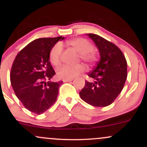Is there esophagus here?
<instances>
[{
	"label": "esophagus",
	"mask_w": 147,
	"mask_h": 147,
	"mask_svg": "<svg viewBox=\"0 0 147 147\" xmlns=\"http://www.w3.org/2000/svg\"><path fill=\"white\" fill-rule=\"evenodd\" d=\"M73 80V79L72 78H70V79H63V82H70V81H72Z\"/></svg>",
	"instance_id": "34e87169"
}]
</instances>
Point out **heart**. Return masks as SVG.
<instances>
[{
  "mask_svg": "<svg viewBox=\"0 0 147 147\" xmlns=\"http://www.w3.org/2000/svg\"><path fill=\"white\" fill-rule=\"evenodd\" d=\"M66 43L79 53V58L89 65H92L96 61L97 56L93 51V46L88 40L84 38H75L66 41ZM62 45L57 43L51 48L49 52V59L55 66H58L61 63ZM86 70L83 63H77L74 65H63L57 71V76L61 79L73 78L79 75Z\"/></svg>",
  "mask_w": 147,
  "mask_h": 147,
  "instance_id": "heart-1",
  "label": "heart"
}]
</instances>
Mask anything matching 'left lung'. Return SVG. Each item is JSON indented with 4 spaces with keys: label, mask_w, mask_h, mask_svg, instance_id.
Instances as JSON below:
<instances>
[{
    "label": "left lung",
    "mask_w": 147,
    "mask_h": 147,
    "mask_svg": "<svg viewBox=\"0 0 147 147\" xmlns=\"http://www.w3.org/2000/svg\"><path fill=\"white\" fill-rule=\"evenodd\" d=\"M88 35L98 48L101 59L93 71L88 73L95 82L86 80L79 95L93 106H107L114 102L124 88L127 62L122 50L113 43L95 34Z\"/></svg>",
    "instance_id": "1"
}]
</instances>
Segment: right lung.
<instances>
[{"instance_id":"1","label":"right lung","mask_w":147,"mask_h":147,"mask_svg":"<svg viewBox=\"0 0 147 147\" xmlns=\"http://www.w3.org/2000/svg\"><path fill=\"white\" fill-rule=\"evenodd\" d=\"M63 37L40 38L30 42L17 54L12 63L10 81L15 95L25 109L40 115L55 104L63 83L45 82L55 75L49 52Z\"/></svg>"}]
</instances>
